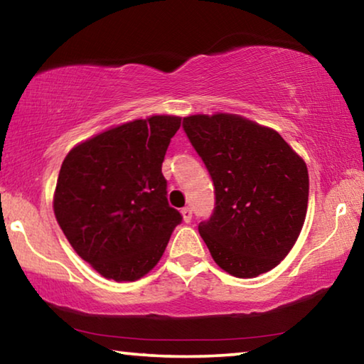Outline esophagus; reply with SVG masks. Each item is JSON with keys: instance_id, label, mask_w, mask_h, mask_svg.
Returning <instances> with one entry per match:
<instances>
[{"instance_id": "1", "label": "esophagus", "mask_w": 364, "mask_h": 364, "mask_svg": "<svg viewBox=\"0 0 364 364\" xmlns=\"http://www.w3.org/2000/svg\"><path fill=\"white\" fill-rule=\"evenodd\" d=\"M181 215H183V220L186 221V223H189V221L193 220V210H191L189 207H184L181 210Z\"/></svg>"}]
</instances>
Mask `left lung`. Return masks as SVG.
<instances>
[{
	"mask_svg": "<svg viewBox=\"0 0 364 364\" xmlns=\"http://www.w3.org/2000/svg\"><path fill=\"white\" fill-rule=\"evenodd\" d=\"M183 128L215 186L212 217L199 223L215 263L236 278L273 269L305 221L304 159L278 132L239 115H189Z\"/></svg>",
	"mask_w": 364,
	"mask_h": 364,
	"instance_id": "obj_1",
	"label": "left lung"
}]
</instances>
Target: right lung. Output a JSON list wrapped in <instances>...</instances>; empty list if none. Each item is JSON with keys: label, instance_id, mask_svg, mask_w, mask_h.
<instances>
[{"label": "right lung", "instance_id": "obj_1", "mask_svg": "<svg viewBox=\"0 0 364 364\" xmlns=\"http://www.w3.org/2000/svg\"><path fill=\"white\" fill-rule=\"evenodd\" d=\"M181 119L152 115L67 154L54 215L73 250L104 278L136 281L156 267L181 213L168 205L162 162Z\"/></svg>", "mask_w": 364, "mask_h": 364}]
</instances>
